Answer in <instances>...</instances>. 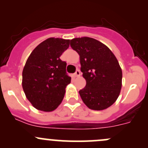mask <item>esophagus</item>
<instances>
[{
	"label": "esophagus",
	"mask_w": 148,
	"mask_h": 148,
	"mask_svg": "<svg viewBox=\"0 0 148 148\" xmlns=\"http://www.w3.org/2000/svg\"><path fill=\"white\" fill-rule=\"evenodd\" d=\"M80 75H81V73H80V71H79V70H77V71H76L75 74H74V76H75L76 77H79Z\"/></svg>",
	"instance_id": "esophagus-1"
}]
</instances>
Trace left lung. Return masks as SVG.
I'll use <instances>...</instances> for the list:
<instances>
[{"instance_id":"1","label":"left lung","mask_w":148,"mask_h":148,"mask_svg":"<svg viewBox=\"0 0 148 148\" xmlns=\"http://www.w3.org/2000/svg\"><path fill=\"white\" fill-rule=\"evenodd\" d=\"M70 45L79 55L86 86L79 92L83 102L93 110L112 105L122 88V71L117 58L105 44L89 38L71 39Z\"/></svg>"}]
</instances>
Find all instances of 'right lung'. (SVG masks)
<instances>
[{"label": "right lung", "instance_id": "1", "mask_svg": "<svg viewBox=\"0 0 148 148\" xmlns=\"http://www.w3.org/2000/svg\"><path fill=\"white\" fill-rule=\"evenodd\" d=\"M69 39L49 38L33 50L23 67L22 86L28 100L36 110L52 112L63 100L71 77L60 56Z\"/></svg>", "mask_w": 148, "mask_h": 148}]
</instances>
